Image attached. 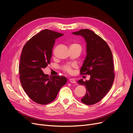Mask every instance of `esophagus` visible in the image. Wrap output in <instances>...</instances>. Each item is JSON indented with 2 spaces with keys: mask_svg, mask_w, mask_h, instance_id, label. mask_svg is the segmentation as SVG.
<instances>
[{
  "mask_svg": "<svg viewBox=\"0 0 133 133\" xmlns=\"http://www.w3.org/2000/svg\"><path fill=\"white\" fill-rule=\"evenodd\" d=\"M69 81H70L71 83H75L76 82V81L75 80V79H73V78H70L69 79Z\"/></svg>",
  "mask_w": 133,
  "mask_h": 133,
  "instance_id": "34e87169",
  "label": "esophagus"
}]
</instances>
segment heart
Segmentation results:
<instances>
[{"mask_svg": "<svg viewBox=\"0 0 133 133\" xmlns=\"http://www.w3.org/2000/svg\"><path fill=\"white\" fill-rule=\"evenodd\" d=\"M76 47H78L81 49V45L78 43H72L70 46V48H76ZM76 66V64L65 65L62 67V69L64 70V72L68 74H71L73 72V68Z\"/></svg>", "mask_w": 133, "mask_h": 133, "instance_id": "1", "label": "heart"}]
</instances>
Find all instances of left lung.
Masks as SVG:
<instances>
[{
    "mask_svg": "<svg viewBox=\"0 0 133 133\" xmlns=\"http://www.w3.org/2000/svg\"><path fill=\"white\" fill-rule=\"evenodd\" d=\"M85 38L87 55L80 69V74L90 75L89 80L78 81L86 86V93L81 100L87 105L101 100L110 89L114 80L113 55L106 42L93 31L82 29L72 33Z\"/></svg>",
    "mask_w": 133,
    "mask_h": 133,
    "instance_id": "8db88e82",
    "label": "left lung"
}]
</instances>
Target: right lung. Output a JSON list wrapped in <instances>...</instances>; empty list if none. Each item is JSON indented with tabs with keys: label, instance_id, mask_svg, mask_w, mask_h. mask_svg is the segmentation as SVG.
I'll list each match as a JSON object with an SVG mask.
<instances>
[{
	"label": "right lung",
	"instance_id": "1",
	"mask_svg": "<svg viewBox=\"0 0 133 133\" xmlns=\"http://www.w3.org/2000/svg\"><path fill=\"white\" fill-rule=\"evenodd\" d=\"M63 35L44 30L32 37L23 48L19 66L20 82L30 98L38 104H46L54 100L67 82L64 76L50 77L43 71L50 64L55 39Z\"/></svg>",
	"mask_w": 133,
	"mask_h": 133
}]
</instances>
